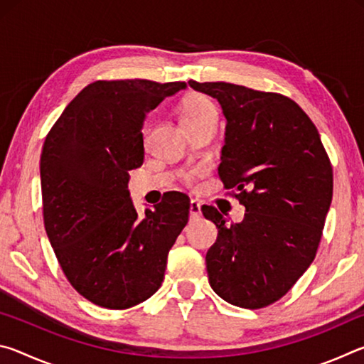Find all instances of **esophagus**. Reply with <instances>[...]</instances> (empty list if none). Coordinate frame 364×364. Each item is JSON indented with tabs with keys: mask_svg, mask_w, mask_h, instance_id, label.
Masks as SVG:
<instances>
[{
	"mask_svg": "<svg viewBox=\"0 0 364 364\" xmlns=\"http://www.w3.org/2000/svg\"><path fill=\"white\" fill-rule=\"evenodd\" d=\"M189 215H191V218H193V220L200 217V204H199V202H197V200H191V204H189Z\"/></svg>",
	"mask_w": 364,
	"mask_h": 364,
	"instance_id": "esophagus-1",
	"label": "esophagus"
}]
</instances>
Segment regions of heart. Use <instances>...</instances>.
Listing matches in <instances>:
<instances>
[{
    "label": "heart",
    "mask_w": 364,
    "mask_h": 364,
    "mask_svg": "<svg viewBox=\"0 0 364 364\" xmlns=\"http://www.w3.org/2000/svg\"><path fill=\"white\" fill-rule=\"evenodd\" d=\"M178 112H180V120L186 130H191V128L199 125V123L217 117L215 104L200 93H189L184 96L180 102V107H178ZM184 178H186V181H191L193 180V173Z\"/></svg>",
    "instance_id": "obj_1"
}]
</instances>
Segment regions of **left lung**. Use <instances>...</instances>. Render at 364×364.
I'll use <instances>...</instances> for the list:
<instances>
[{
	"instance_id": "8db88e82",
	"label": "left lung",
	"mask_w": 364,
	"mask_h": 364,
	"mask_svg": "<svg viewBox=\"0 0 364 364\" xmlns=\"http://www.w3.org/2000/svg\"><path fill=\"white\" fill-rule=\"evenodd\" d=\"M226 119L218 175L245 207L241 223L217 208L202 213L218 228L207 252L215 294L228 304L268 306L315 260L332 200V167L315 123L297 102L226 82L199 83Z\"/></svg>"
}]
</instances>
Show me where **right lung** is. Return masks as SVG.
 <instances>
[{"label": "right lung", "mask_w": 364, "mask_h": 364, "mask_svg": "<svg viewBox=\"0 0 364 364\" xmlns=\"http://www.w3.org/2000/svg\"><path fill=\"white\" fill-rule=\"evenodd\" d=\"M184 88V82L97 80L73 97L43 144L48 239L72 287L95 305L125 310L162 286L189 197L168 194L139 218L128 171L143 165L146 114Z\"/></svg>", "instance_id": "obj_1"}]
</instances>
